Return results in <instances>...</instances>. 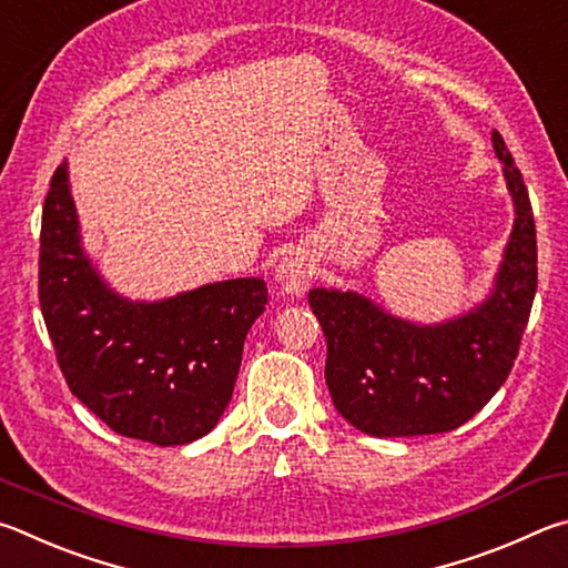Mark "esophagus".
Segmentation results:
<instances>
[{
  "mask_svg": "<svg viewBox=\"0 0 568 568\" xmlns=\"http://www.w3.org/2000/svg\"><path fill=\"white\" fill-rule=\"evenodd\" d=\"M276 284L282 286L286 294H304L306 286L312 282V264L302 252L286 254L274 268Z\"/></svg>",
  "mask_w": 568,
  "mask_h": 568,
  "instance_id": "34e87169",
  "label": "esophagus"
}]
</instances>
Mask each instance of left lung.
<instances>
[{"mask_svg":"<svg viewBox=\"0 0 568 568\" xmlns=\"http://www.w3.org/2000/svg\"><path fill=\"white\" fill-rule=\"evenodd\" d=\"M514 202V226L491 292L439 324L394 316L359 292H310L326 336V386L354 429L369 436L452 432L484 409L509 376L536 294V226L524 176L491 132Z\"/></svg>","mask_w":568,"mask_h":568,"instance_id":"8db88e82","label":"left lung"}]
</instances>
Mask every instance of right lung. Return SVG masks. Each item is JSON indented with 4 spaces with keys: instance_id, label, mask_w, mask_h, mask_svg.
<instances>
[{
    "instance_id": "right-lung-1",
    "label": "right lung",
    "mask_w": 568,
    "mask_h": 568,
    "mask_svg": "<svg viewBox=\"0 0 568 568\" xmlns=\"http://www.w3.org/2000/svg\"><path fill=\"white\" fill-rule=\"evenodd\" d=\"M39 304L69 389L109 429L156 446L202 439L232 402L264 278L129 300L89 258L67 162L49 184L39 236Z\"/></svg>"
}]
</instances>
